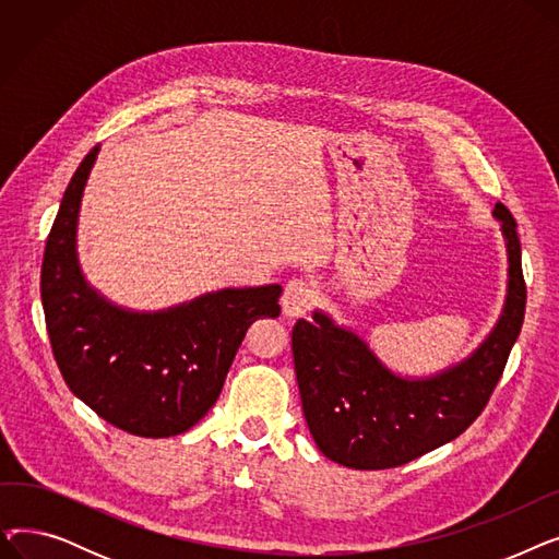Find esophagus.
Masks as SVG:
<instances>
[{"label": "esophagus", "instance_id": "esophagus-1", "mask_svg": "<svg viewBox=\"0 0 559 559\" xmlns=\"http://www.w3.org/2000/svg\"><path fill=\"white\" fill-rule=\"evenodd\" d=\"M281 306L285 317H304L314 306V289L308 281L295 278L289 281L283 289Z\"/></svg>", "mask_w": 559, "mask_h": 559}]
</instances>
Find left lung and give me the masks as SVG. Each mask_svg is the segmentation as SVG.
<instances>
[{
  "instance_id": "obj_1",
  "label": "left lung",
  "mask_w": 559,
  "mask_h": 559,
  "mask_svg": "<svg viewBox=\"0 0 559 559\" xmlns=\"http://www.w3.org/2000/svg\"><path fill=\"white\" fill-rule=\"evenodd\" d=\"M493 217L508 245L510 281L501 319L460 365L409 380L390 371L356 333L314 312L292 331L304 417L329 460L376 472L413 462L460 437L485 409L503 376L525 314V281L516 222L503 203Z\"/></svg>"
}]
</instances>
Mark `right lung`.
<instances>
[{
  "label": "right lung",
  "instance_id": "right-lung-1",
  "mask_svg": "<svg viewBox=\"0 0 559 559\" xmlns=\"http://www.w3.org/2000/svg\"><path fill=\"white\" fill-rule=\"evenodd\" d=\"M97 154L74 171L45 245L40 297L53 358L72 394L115 428L181 435L219 399L253 321L281 314L283 287L219 289L160 312L108 304L76 260L79 205Z\"/></svg>",
  "mask_w": 559,
  "mask_h": 559
}]
</instances>
